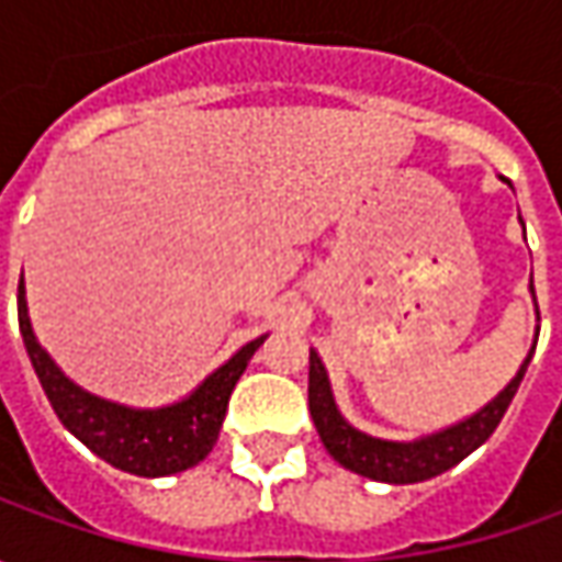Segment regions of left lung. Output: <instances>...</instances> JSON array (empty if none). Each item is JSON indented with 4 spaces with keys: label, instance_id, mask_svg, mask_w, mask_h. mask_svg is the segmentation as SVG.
Listing matches in <instances>:
<instances>
[{
    "label": "left lung",
    "instance_id": "obj_1",
    "mask_svg": "<svg viewBox=\"0 0 562 562\" xmlns=\"http://www.w3.org/2000/svg\"><path fill=\"white\" fill-rule=\"evenodd\" d=\"M535 293V288H531ZM535 353V347H531ZM522 362V369L509 381L507 387L497 397L487 403L485 409H479L475 416H469L460 425L438 431L431 438H422L413 443L381 441L357 431L353 425H347L344 416L337 413L335 397H331V384L325 375V366L315 350H310V413H313L318 438L325 443V450L335 457L337 463L357 475H366L372 482H387V485H416L425 479H435L457 463H463L465 457L482 447L494 435V428L501 425L507 406L519 391V381L526 375L531 362Z\"/></svg>",
    "mask_w": 562,
    "mask_h": 562
}]
</instances>
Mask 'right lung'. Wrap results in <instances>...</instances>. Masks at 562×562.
I'll use <instances>...</instances> for the list:
<instances>
[{
    "mask_svg": "<svg viewBox=\"0 0 562 562\" xmlns=\"http://www.w3.org/2000/svg\"><path fill=\"white\" fill-rule=\"evenodd\" d=\"M18 325H21L33 372L40 378L61 425L105 463L131 475H143V479L184 472L209 457L212 443L218 441V428L225 422L231 391L237 378L244 375L249 357L262 344V337L249 340L244 350H237L222 369H215L205 378L190 397L175 406L127 409V406L80 391L75 381H68L58 372V366L46 357V350L36 344L31 331L24 284H18Z\"/></svg>",
    "mask_w": 562,
    "mask_h": 562,
    "instance_id": "1",
    "label": "right lung"
}]
</instances>
